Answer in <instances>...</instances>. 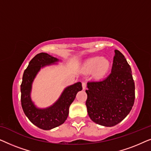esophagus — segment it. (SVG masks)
Here are the masks:
<instances>
[{
    "label": "esophagus",
    "instance_id": "1",
    "mask_svg": "<svg viewBox=\"0 0 151 151\" xmlns=\"http://www.w3.org/2000/svg\"><path fill=\"white\" fill-rule=\"evenodd\" d=\"M82 88H83V90L85 89V88H86V82H82Z\"/></svg>",
    "mask_w": 151,
    "mask_h": 151
}]
</instances>
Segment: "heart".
<instances>
[{
	"label": "heart",
	"instance_id": "heart-1",
	"mask_svg": "<svg viewBox=\"0 0 151 151\" xmlns=\"http://www.w3.org/2000/svg\"><path fill=\"white\" fill-rule=\"evenodd\" d=\"M84 69L89 72L95 71L97 77L102 78L109 72L110 62L102 56H95L91 58L86 62Z\"/></svg>",
	"mask_w": 151,
	"mask_h": 151
}]
</instances>
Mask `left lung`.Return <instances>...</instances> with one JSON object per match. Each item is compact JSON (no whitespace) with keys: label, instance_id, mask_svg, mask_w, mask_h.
<instances>
[{"label":"left lung","instance_id":"1","mask_svg":"<svg viewBox=\"0 0 151 151\" xmlns=\"http://www.w3.org/2000/svg\"><path fill=\"white\" fill-rule=\"evenodd\" d=\"M115 55L111 73L104 80L87 82L86 106L91 119L104 127L121 122L129 115L135 100V83L131 68L118 50Z\"/></svg>","mask_w":151,"mask_h":151}]
</instances>
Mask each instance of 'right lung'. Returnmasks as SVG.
Masks as SVG:
<instances>
[{"label": "right lung", "instance_id": "right-lung-1", "mask_svg": "<svg viewBox=\"0 0 151 151\" xmlns=\"http://www.w3.org/2000/svg\"><path fill=\"white\" fill-rule=\"evenodd\" d=\"M57 58L47 53L37 54L29 62L22 76L20 85L21 104L24 114L35 126L43 130H51L63 124L69 115L70 105L75 100L76 94L82 89V83L78 82L66 87L58 99L46 108H40L32 99V84L41 69L58 65L61 62Z\"/></svg>", "mask_w": 151, "mask_h": 151}]
</instances>
